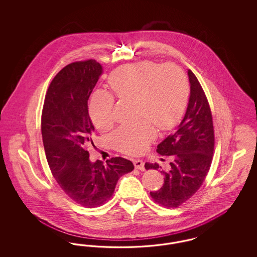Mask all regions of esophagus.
<instances>
[{
  "label": "esophagus",
  "instance_id": "obj_1",
  "mask_svg": "<svg viewBox=\"0 0 257 257\" xmlns=\"http://www.w3.org/2000/svg\"><path fill=\"white\" fill-rule=\"evenodd\" d=\"M134 166L136 169L140 170V171H144L146 170L145 168V162H143L142 160H135Z\"/></svg>",
  "mask_w": 257,
  "mask_h": 257
}]
</instances>
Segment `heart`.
<instances>
[{"label":"heart","instance_id":"heart-1","mask_svg":"<svg viewBox=\"0 0 257 257\" xmlns=\"http://www.w3.org/2000/svg\"><path fill=\"white\" fill-rule=\"evenodd\" d=\"M114 95L136 101L140 122L124 125L111 135L115 148L126 154L145 152L156 137V129L169 130L179 120L186 107L189 84L183 70L175 64L142 61L114 70L109 77ZM114 99L106 90H96L89 100L88 112L99 130L113 123ZM153 122L152 123V122Z\"/></svg>","mask_w":257,"mask_h":257}]
</instances>
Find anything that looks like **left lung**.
Masks as SVG:
<instances>
[{"mask_svg": "<svg viewBox=\"0 0 257 257\" xmlns=\"http://www.w3.org/2000/svg\"><path fill=\"white\" fill-rule=\"evenodd\" d=\"M190 97L183 119L172 134L157 147L161 155L171 156L164 173L163 187L150 192L161 205L178 207L196 194L211 166L214 151V127L207 98L197 78L188 69ZM161 168V167H160ZM147 170H158L157 163H146Z\"/></svg>", "mask_w": 257, "mask_h": 257, "instance_id": "8db88e82", "label": "left lung"}]
</instances>
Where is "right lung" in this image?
Masks as SVG:
<instances>
[{"mask_svg":"<svg viewBox=\"0 0 257 257\" xmlns=\"http://www.w3.org/2000/svg\"><path fill=\"white\" fill-rule=\"evenodd\" d=\"M103 73L94 60L72 62L50 84L41 116L43 146L50 170L62 191L87 208L104 204L112 196L123 174L134 170L131 161L115 157L89 161L86 150L94 126L87 101Z\"/></svg>","mask_w":257,"mask_h":257,"instance_id":"right-lung-1","label":"right lung"}]
</instances>
